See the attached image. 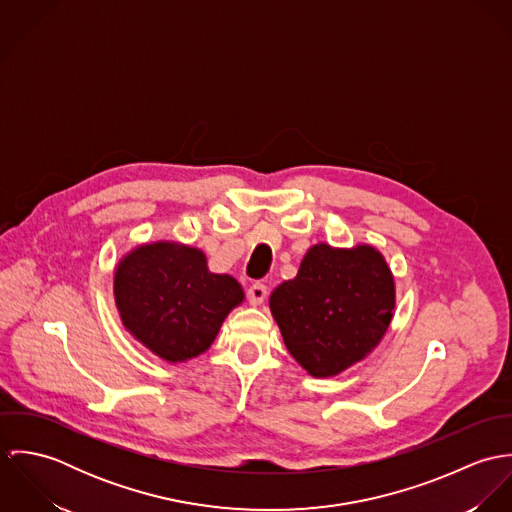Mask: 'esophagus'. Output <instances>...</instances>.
Wrapping results in <instances>:
<instances>
[{
	"mask_svg": "<svg viewBox=\"0 0 512 512\" xmlns=\"http://www.w3.org/2000/svg\"><path fill=\"white\" fill-rule=\"evenodd\" d=\"M266 295H268V288L264 284H252L248 288V301H250V305H262Z\"/></svg>",
	"mask_w": 512,
	"mask_h": 512,
	"instance_id": "34e87169",
	"label": "esophagus"
}]
</instances>
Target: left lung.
I'll list each match as a JSON object with an SVG mask.
<instances>
[{
  "instance_id": "8db88e82",
  "label": "left lung",
  "mask_w": 512,
  "mask_h": 512,
  "mask_svg": "<svg viewBox=\"0 0 512 512\" xmlns=\"http://www.w3.org/2000/svg\"><path fill=\"white\" fill-rule=\"evenodd\" d=\"M394 307V276L370 244L311 246L297 276L270 295L290 355L315 378L335 376L370 355Z\"/></svg>"
}]
</instances>
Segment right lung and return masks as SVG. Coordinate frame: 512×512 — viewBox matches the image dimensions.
<instances>
[{
    "mask_svg": "<svg viewBox=\"0 0 512 512\" xmlns=\"http://www.w3.org/2000/svg\"><path fill=\"white\" fill-rule=\"evenodd\" d=\"M114 299L126 331L175 365L213 345L226 315L244 301V292L232 276L209 272L203 250L159 240L120 258Z\"/></svg>",
    "mask_w": 512,
    "mask_h": 512,
    "instance_id": "right-lung-1",
    "label": "right lung"
}]
</instances>
